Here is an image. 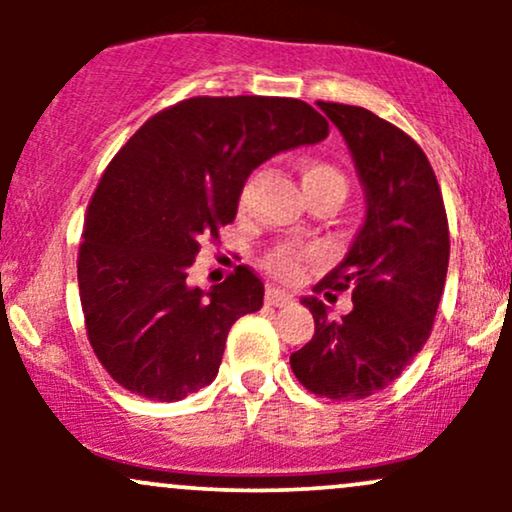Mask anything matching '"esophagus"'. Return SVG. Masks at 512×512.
<instances>
[{
	"label": "esophagus",
	"mask_w": 512,
	"mask_h": 512,
	"mask_svg": "<svg viewBox=\"0 0 512 512\" xmlns=\"http://www.w3.org/2000/svg\"><path fill=\"white\" fill-rule=\"evenodd\" d=\"M267 305H274V308H284V305L291 303L289 293L279 291V289H267V296H264Z\"/></svg>",
	"instance_id": "34e87169"
}]
</instances>
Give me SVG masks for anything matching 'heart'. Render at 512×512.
I'll return each instance as SVG.
<instances>
[{"mask_svg":"<svg viewBox=\"0 0 512 512\" xmlns=\"http://www.w3.org/2000/svg\"><path fill=\"white\" fill-rule=\"evenodd\" d=\"M298 173H301V185L305 197H317V195H337L346 197V190H349V182H346V175L332 163L320 161V158L305 156L298 161ZM250 187H245V195H248ZM243 195V197H245ZM315 260V255L310 250L293 248V245H279L267 255V269L272 272L276 279L281 281H296L303 272V264Z\"/></svg>","mask_w":512,"mask_h":512,"instance_id":"heart-1","label":"heart"}]
</instances>
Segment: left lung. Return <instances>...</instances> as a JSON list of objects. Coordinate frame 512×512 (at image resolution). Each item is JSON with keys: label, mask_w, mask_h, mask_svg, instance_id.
<instances>
[{"label": "left lung", "mask_w": 512, "mask_h": 512, "mask_svg": "<svg viewBox=\"0 0 512 512\" xmlns=\"http://www.w3.org/2000/svg\"><path fill=\"white\" fill-rule=\"evenodd\" d=\"M320 110L342 132L366 192V219L349 252L315 293L337 301L351 291V313L330 317L303 298L315 334L291 354L305 390L330 399H363L385 390L424 349L450 260L443 195L421 146L402 129L358 105Z\"/></svg>", "instance_id": "obj_1"}]
</instances>
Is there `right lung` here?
I'll return each mask as SVG.
<instances>
[{"label":"right lung","instance_id":"right-lung-1","mask_svg":"<svg viewBox=\"0 0 512 512\" xmlns=\"http://www.w3.org/2000/svg\"><path fill=\"white\" fill-rule=\"evenodd\" d=\"M327 120L298 98L197 96L161 110L117 151L81 233L79 296L93 354L125 390L178 402L216 378L228 330L262 308L250 267L187 284L204 240L236 219L245 180Z\"/></svg>","mask_w":512,"mask_h":512}]
</instances>
